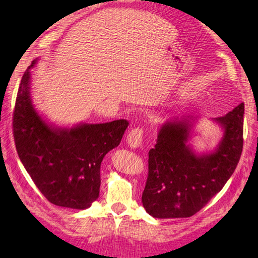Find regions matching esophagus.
Segmentation results:
<instances>
[{
    "instance_id": "esophagus-1",
    "label": "esophagus",
    "mask_w": 258,
    "mask_h": 258,
    "mask_svg": "<svg viewBox=\"0 0 258 258\" xmlns=\"http://www.w3.org/2000/svg\"><path fill=\"white\" fill-rule=\"evenodd\" d=\"M143 128L142 127H135L131 130L127 136H126V142L130 147L132 149H138L142 145V141H143Z\"/></svg>"
}]
</instances>
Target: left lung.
Returning <instances> with one entry per match:
<instances>
[{
	"label": "left lung",
	"mask_w": 258,
	"mask_h": 258,
	"mask_svg": "<svg viewBox=\"0 0 258 258\" xmlns=\"http://www.w3.org/2000/svg\"><path fill=\"white\" fill-rule=\"evenodd\" d=\"M195 118L172 117L158 131L149 152V176L142 195L156 218L190 217L201 211L232 176L243 151L244 103L215 122L223 138L212 153L197 155L187 144Z\"/></svg>",
	"instance_id": "left-lung-1"
}]
</instances>
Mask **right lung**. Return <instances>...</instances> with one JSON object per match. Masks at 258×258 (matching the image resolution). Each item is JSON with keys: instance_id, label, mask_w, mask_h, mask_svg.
Here are the masks:
<instances>
[{"instance_id": "right-lung-1", "label": "right lung", "mask_w": 258, "mask_h": 258, "mask_svg": "<svg viewBox=\"0 0 258 258\" xmlns=\"http://www.w3.org/2000/svg\"><path fill=\"white\" fill-rule=\"evenodd\" d=\"M22 76L13 112V135L20 160L36 187L52 204L85 210L100 195L101 163L122 141L128 122L57 127L32 104L30 70Z\"/></svg>"}]
</instances>
